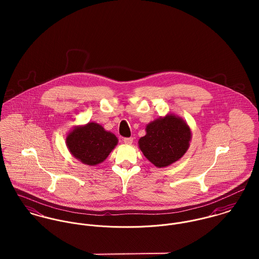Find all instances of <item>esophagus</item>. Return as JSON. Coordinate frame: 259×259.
<instances>
[{
  "mask_svg": "<svg viewBox=\"0 0 259 259\" xmlns=\"http://www.w3.org/2000/svg\"><path fill=\"white\" fill-rule=\"evenodd\" d=\"M133 141H134L133 138H124V139H123V143H124L125 145H132V144H133Z\"/></svg>",
  "mask_w": 259,
  "mask_h": 259,
  "instance_id": "34e87169",
  "label": "esophagus"
}]
</instances>
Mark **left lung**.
<instances>
[{"mask_svg":"<svg viewBox=\"0 0 259 259\" xmlns=\"http://www.w3.org/2000/svg\"><path fill=\"white\" fill-rule=\"evenodd\" d=\"M146 133L139 140V148L156 167H165L180 160L191 141L189 125L174 113L148 123Z\"/></svg>","mask_w":259,"mask_h":259,"instance_id":"1","label":"left lung"}]
</instances>
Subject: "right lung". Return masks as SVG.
<instances>
[{
  "mask_svg": "<svg viewBox=\"0 0 259 259\" xmlns=\"http://www.w3.org/2000/svg\"><path fill=\"white\" fill-rule=\"evenodd\" d=\"M117 138L97 122L76 125L66 138L71 154L88 165L102 163L117 145Z\"/></svg>",
  "mask_w": 259,
  "mask_h": 259,
  "instance_id": "right-lung-1",
  "label": "right lung"
}]
</instances>
